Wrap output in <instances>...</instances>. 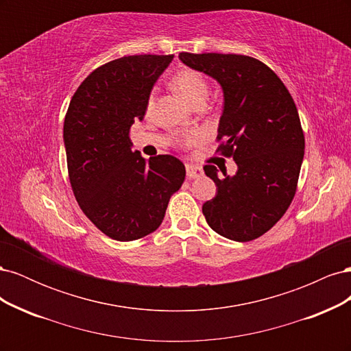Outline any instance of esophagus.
Instances as JSON below:
<instances>
[{"label":"esophagus","mask_w":351,"mask_h":351,"mask_svg":"<svg viewBox=\"0 0 351 351\" xmlns=\"http://www.w3.org/2000/svg\"><path fill=\"white\" fill-rule=\"evenodd\" d=\"M186 173H187V177H189L190 180H193V178H199V177L204 176V169H202V168L197 167V165L187 164V165H186Z\"/></svg>","instance_id":"esophagus-1"}]
</instances>
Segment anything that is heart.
<instances>
[{
    "instance_id": "b5f03b06",
    "label": "heart",
    "mask_w": 351,
    "mask_h": 351,
    "mask_svg": "<svg viewBox=\"0 0 351 351\" xmlns=\"http://www.w3.org/2000/svg\"><path fill=\"white\" fill-rule=\"evenodd\" d=\"M173 83L176 89L182 93L192 105L196 104L197 101L208 98V93H209L208 80L204 74L197 70H193V69L178 70L173 79ZM152 104H154V95H151L149 99H147V110H151ZM200 139H202V134L199 132H192V133L184 134L182 139H180V143L184 146H192L197 143Z\"/></svg>"
}]
</instances>
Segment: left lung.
<instances>
[{
	"label": "left lung",
	"instance_id": "left-lung-1",
	"mask_svg": "<svg viewBox=\"0 0 351 351\" xmlns=\"http://www.w3.org/2000/svg\"><path fill=\"white\" fill-rule=\"evenodd\" d=\"M186 66L214 77L224 92L217 152L239 169L205 165L217 195L202 212L219 236L250 241L271 230L295 195L304 134L295 104L281 79L262 61L239 54L180 52Z\"/></svg>",
	"mask_w": 351,
	"mask_h": 351
}]
</instances>
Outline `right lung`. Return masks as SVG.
Here are the masks:
<instances>
[{
  "label": "right lung",
  "mask_w": 351,
  "mask_h": 351,
  "mask_svg": "<svg viewBox=\"0 0 351 351\" xmlns=\"http://www.w3.org/2000/svg\"><path fill=\"white\" fill-rule=\"evenodd\" d=\"M174 56H129L95 69L74 92L64 119L69 178L83 214L105 236L132 241L154 232L186 168L173 155L149 161L132 151L154 83Z\"/></svg>",
  "instance_id": "add662e5"
}]
</instances>
